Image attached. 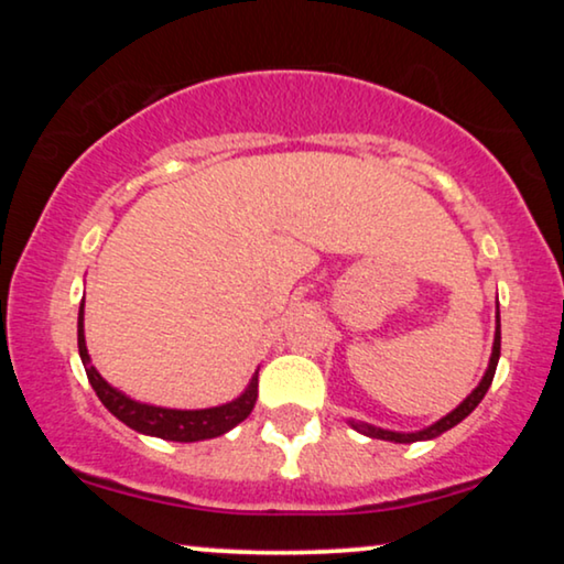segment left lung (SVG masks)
Here are the masks:
<instances>
[{"label": "left lung", "mask_w": 564, "mask_h": 564, "mask_svg": "<svg viewBox=\"0 0 564 564\" xmlns=\"http://www.w3.org/2000/svg\"><path fill=\"white\" fill-rule=\"evenodd\" d=\"M496 338H492V354H490V365L485 369L482 380L477 388L469 392V395L462 400V403L454 408L452 413H446L444 419H438L436 423H431L429 429L423 431H415V434H403V431H388V429H377L372 423H361V421H349L351 429H357L359 434L365 436H372V438H384V442H395V444H413V442H426V438H436L438 434H444V431H449L457 426L459 421H465L469 413L475 411L477 405H480V400L485 398V392H488L492 377H496V367H498V359H500V313H496Z\"/></svg>", "instance_id": "left-lung-1"}]
</instances>
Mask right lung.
I'll use <instances>...</instances> for the list:
<instances>
[{
	"mask_svg": "<svg viewBox=\"0 0 564 564\" xmlns=\"http://www.w3.org/2000/svg\"><path fill=\"white\" fill-rule=\"evenodd\" d=\"M76 334H79V357L84 361L89 384L95 388L97 398L102 400V405L115 415V419L138 431V434L159 436L166 438V442H203V438H215L226 434V431L238 426L243 419H249L253 403H257L259 369L253 372L249 388L226 405L203 408V411H176V408L138 403V400L128 398L126 392L115 390L110 382H105V377L89 365L87 341H84V303L79 307V326H76Z\"/></svg>",
	"mask_w": 564,
	"mask_h": 564,
	"instance_id": "right-lung-1",
	"label": "right lung"
}]
</instances>
